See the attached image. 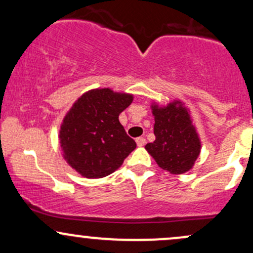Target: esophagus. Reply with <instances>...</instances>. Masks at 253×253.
Listing matches in <instances>:
<instances>
[{
    "instance_id": "34e87169",
    "label": "esophagus",
    "mask_w": 253,
    "mask_h": 253,
    "mask_svg": "<svg viewBox=\"0 0 253 253\" xmlns=\"http://www.w3.org/2000/svg\"><path fill=\"white\" fill-rule=\"evenodd\" d=\"M135 141H136V145H138L139 147L144 146V145L146 144V140H145V138H141V136H139V138H136Z\"/></svg>"
}]
</instances>
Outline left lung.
<instances>
[{
  "mask_svg": "<svg viewBox=\"0 0 253 253\" xmlns=\"http://www.w3.org/2000/svg\"><path fill=\"white\" fill-rule=\"evenodd\" d=\"M151 110L155 117L156 140L145 145V149L159 168L172 175L193 169L202 144L189 108L181 100L167 104L152 101Z\"/></svg>",
  "mask_w": 253,
  "mask_h": 253,
  "instance_id": "8db88e82",
  "label": "left lung"
}]
</instances>
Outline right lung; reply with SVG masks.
<instances>
[{
    "instance_id": "right-lung-1",
    "label": "right lung",
    "mask_w": 253,
    "mask_h": 253,
    "mask_svg": "<svg viewBox=\"0 0 253 253\" xmlns=\"http://www.w3.org/2000/svg\"><path fill=\"white\" fill-rule=\"evenodd\" d=\"M132 101L128 92L96 88L81 95L66 113L58 138L63 158L81 176H108L135 149V141L119 121Z\"/></svg>"
}]
</instances>
